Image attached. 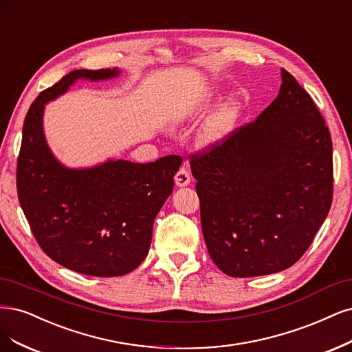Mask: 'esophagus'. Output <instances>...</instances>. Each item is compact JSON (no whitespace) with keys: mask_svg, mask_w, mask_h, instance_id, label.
<instances>
[{"mask_svg":"<svg viewBox=\"0 0 352 352\" xmlns=\"http://www.w3.org/2000/svg\"><path fill=\"white\" fill-rule=\"evenodd\" d=\"M175 182L177 186H188L190 184V175L186 168H184V167L179 168L177 173L175 175Z\"/></svg>","mask_w":352,"mask_h":352,"instance_id":"34e87169","label":"esophagus"}]
</instances>
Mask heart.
Instances as JSON below:
<instances>
[{
    "label": "heart",
    "instance_id": "heart-1",
    "mask_svg": "<svg viewBox=\"0 0 352 352\" xmlns=\"http://www.w3.org/2000/svg\"><path fill=\"white\" fill-rule=\"evenodd\" d=\"M237 118V107L232 103L221 107L207 125V128L202 132V141L205 142H214L224 138L230 131H232Z\"/></svg>",
    "mask_w": 352,
    "mask_h": 352
}]
</instances>
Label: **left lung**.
I'll return each mask as SVG.
<instances>
[{"instance_id": "left-lung-1", "label": "left lung", "mask_w": 352, "mask_h": 352, "mask_svg": "<svg viewBox=\"0 0 352 352\" xmlns=\"http://www.w3.org/2000/svg\"><path fill=\"white\" fill-rule=\"evenodd\" d=\"M281 77L256 119L189 155L205 243L230 276L289 268L332 205L329 128L297 80L284 68Z\"/></svg>"}]
</instances>
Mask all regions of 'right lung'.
<instances>
[{"label":"right lung","instance_id":"1","mask_svg":"<svg viewBox=\"0 0 352 352\" xmlns=\"http://www.w3.org/2000/svg\"><path fill=\"white\" fill-rule=\"evenodd\" d=\"M118 69H77L43 90L23 124L17 195L41 249L65 268L91 276L134 271L148 254L153 223L175 185L182 157L138 164L107 162L86 170L60 166L47 148L43 106L77 78L104 80Z\"/></svg>","mask_w":352,"mask_h":352}]
</instances>
